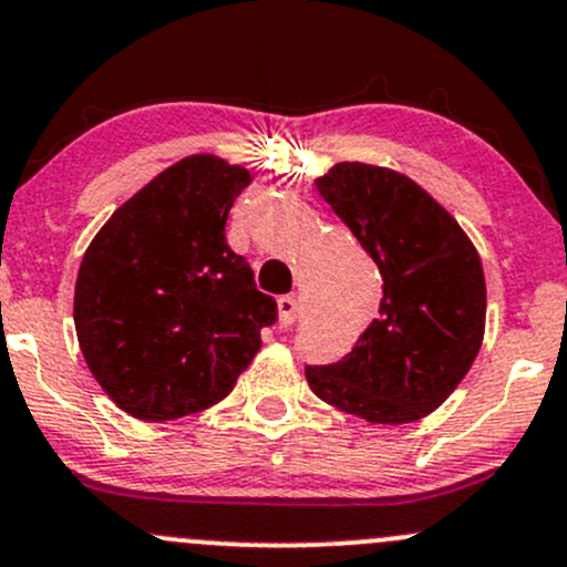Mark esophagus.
<instances>
[{
	"mask_svg": "<svg viewBox=\"0 0 567 567\" xmlns=\"http://www.w3.org/2000/svg\"><path fill=\"white\" fill-rule=\"evenodd\" d=\"M277 309H279V323H282L285 329L296 323V315H299V301H296L293 296H279Z\"/></svg>",
	"mask_w": 567,
	"mask_h": 567,
	"instance_id": "1",
	"label": "esophagus"
}]
</instances>
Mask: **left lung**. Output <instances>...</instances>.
Segmentation results:
<instances>
[{
	"mask_svg": "<svg viewBox=\"0 0 567 567\" xmlns=\"http://www.w3.org/2000/svg\"><path fill=\"white\" fill-rule=\"evenodd\" d=\"M318 189L378 264L383 299L344 359L307 367L309 389L369 424H413L451 396L481 350L478 252L432 195L389 168L339 163Z\"/></svg>",
	"mask_w": 567,
	"mask_h": 567,
	"instance_id": "8db88e82",
	"label": "left lung"
}]
</instances>
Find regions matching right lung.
Listing matches in <instances>:
<instances>
[{"mask_svg":"<svg viewBox=\"0 0 567 567\" xmlns=\"http://www.w3.org/2000/svg\"><path fill=\"white\" fill-rule=\"evenodd\" d=\"M252 182L195 154L135 193L89 244L75 282V331L124 413L171 421L234 391L277 323V301L228 247L225 223Z\"/></svg>","mask_w":567,"mask_h":567,"instance_id":"obj_1","label":"right lung"}]
</instances>
